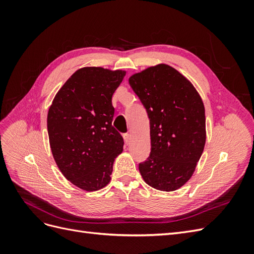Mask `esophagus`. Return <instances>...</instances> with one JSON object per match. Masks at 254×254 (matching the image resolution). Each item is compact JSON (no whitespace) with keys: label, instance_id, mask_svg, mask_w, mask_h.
<instances>
[{"label":"esophagus","instance_id":"34e87169","mask_svg":"<svg viewBox=\"0 0 254 254\" xmlns=\"http://www.w3.org/2000/svg\"><path fill=\"white\" fill-rule=\"evenodd\" d=\"M124 139H125V142L127 144L130 143V140H131V134H130V133H125L124 134Z\"/></svg>","mask_w":254,"mask_h":254}]
</instances>
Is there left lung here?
<instances>
[{
  "instance_id": "1",
  "label": "left lung",
  "mask_w": 254,
  "mask_h": 254,
  "mask_svg": "<svg viewBox=\"0 0 254 254\" xmlns=\"http://www.w3.org/2000/svg\"><path fill=\"white\" fill-rule=\"evenodd\" d=\"M147 111L151 150L139 164L151 188L172 191L194 174L205 144L202 99L191 82L173 66L160 64L129 77Z\"/></svg>"
}]
</instances>
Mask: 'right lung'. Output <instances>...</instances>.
<instances>
[{"label": "right lung", "mask_w": 254, "mask_h": 254, "mask_svg": "<svg viewBox=\"0 0 254 254\" xmlns=\"http://www.w3.org/2000/svg\"><path fill=\"white\" fill-rule=\"evenodd\" d=\"M126 71L86 66L76 71L53 99L48 132L54 160L74 186L93 191L111 180L124 140L112 126V95Z\"/></svg>", "instance_id": "1"}]
</instances>
